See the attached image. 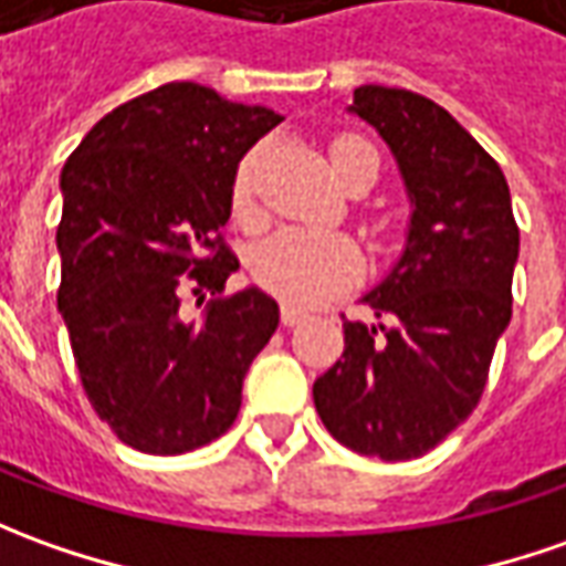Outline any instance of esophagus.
Returning <instances> with one entry per match:
<instances>
[{
  "instance_id": "1",
  "label": "esophagus",
  "mask_w": 566,
  "mask_h": 566,
  "mask_svg": "<svg viewBox=\"0 0 566 566\" xmlns=\"http://www.w3.org/2000/svg\"><path fill=\"white\" fill-rule=\"evenodd\" d=\"M303 318H306V313H303L300 306L282 303V325H287V328H294V325H300Z\"/></svg>"
}]
</instances>
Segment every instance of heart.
I'll return each instance as SVG.
<instances>
[{"label": "heart", "instance_id": "obj_1", "mask_svg": "<svg viewBox=\"0 0 566 566\" xmlns=\"http://www.w3.org/2000/svg\"><path fill=\"white\" fill-rule=\"evenodd\" d=\"M378 164L375 148L359 136H337L332 142V164L340 182L347 186L349 176L363 164ZM256 164L260 151H251L234 170L232 207L241 219H253V188H256ZM253 279L269 294L313 306L328 300L337 291H344L363 275V253L349 241L347 234H315L303 229H284V232L266 238L253 251Z\"/></svg>", "mask_w": 566, "mask_h": 566}]
</instances>
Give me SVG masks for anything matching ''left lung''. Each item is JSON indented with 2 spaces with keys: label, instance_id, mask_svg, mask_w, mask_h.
<instances>
[{
  "label": "left lung",
  "instance_id": "8db88e82",
  "mask_svg": "<svg viewBox=\"0 0 566 566\" xmlns=\"http://www.w3.org/2000/svg\"><path fill=\"white\" fill-rule=\"evenodd\" d=\"M353 114L390 145L412 201L406 251L344 318V356L313 384L315 412L359 455L409 461L474 412L511 322L521 232L505 172L446 107L409 90L359 86Z\"/></svg>",
  "mask_w": 566,
  "mask_h": 566
}]
</instances>
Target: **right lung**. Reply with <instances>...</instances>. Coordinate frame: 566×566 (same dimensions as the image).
<instances>
[{"label": "right lung", "mask_w": 566, "mask_h": 566, "mask_svg": "<svg viewBox=\"0 0 566 566\" xmlns=\"http://www.w3.org/2000/svg\"><path fill=\"white\" fill-rule=\"evenodd\" d=\"M282 117L198 83L114 107L61 170V287L83 390L148 455H182L232 428L241 384L279 328L260 287L222 297L238 269L222 241L241 157ZM191 290L211 301L198 319Z\"/></svg>", "instance_id": "add662e5"}]
</instances>
